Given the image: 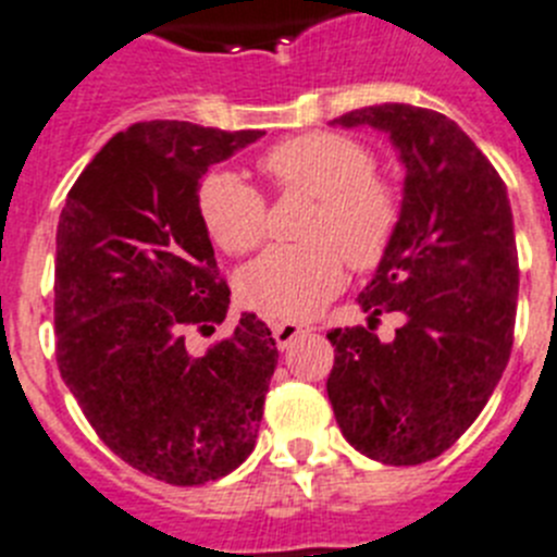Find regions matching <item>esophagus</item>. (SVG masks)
<instances>
[{
	"label": "esophagus",
	"instance_id": "1",
	"mask_svg": "<svg viewBox=\"0 0 557 557\" xmlns=\"http://www.w3.org/2000/svg\"><path fill=\"white\" fill-rule=\"evenodd\" d=\"M310 324H299V322H283V324H274L272 333H274V341H277L280 349H288L294 341L299 338V335L310 333Z\"/></svg>",
	"mask_w": 557,
	"mask_h": 557
}]
</instances>
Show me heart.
Masks as SVG:
<instances>
[{"label":"heart","mask_w":557,"mask_h":557,"mask_svg":"<svg viewBox=\"0 0 557 557\" xmlns=\"http://www.w3.org/2000/svg\"><path fill=\"white\" fill-rule=\"evenodd\" d=\"M277 194L313 197L299 238L274 247L238 277L244 305L269 319H310L344 285V258L355 272L383 263L403 222V194L377 172V154L347 133L294 135L260 158ZM205 230L224 252L247 255L269 233V205L233 172H210L197 188Z\"/></svg>","instance_id":"heart-1"}]
</instances>
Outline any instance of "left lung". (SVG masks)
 <instances>
[{
    "instance_id": "obj_1",
    "label": "left lung",
    "mask_w": 557,
    "mask_h": 557,
    "mask_svg": "<svg viewBox=\"0 0 557 557\" xmlns=\"http://www.w3.org/2000/svg\"><path fill=\"white\" fill-rule=\"evenodd\" d=\"M385 129L405 163L403 222L358 297L369 330H330L327 397L344 438L388 466L447 453L497 388L513 347L519 255L508 191L453 119L413 104H372L335 119ZM403 312L398 338L371 333Z\"/></svg>"
}]
</instances>
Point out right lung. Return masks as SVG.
<instances>
[{
    "mask_svg": "<svg viewBox=\"0 0 557 557\" xmlns=\"http://www.w3.org/2000/svg\"><path fill=\"white\" fill-rule=\"evenodd\" d=\"M260 129L138 122L85 166L60 210L54 355L110 453L172 485L230 474L252 453L277 366L267 322L244 313L194 355L230 308L197 188Z\"/></svg>",
    "mask_w": 557,
    "mask_h": 557,
    "instance_id": "obj_1",
    "label": "right lung"
}]
</instances>
